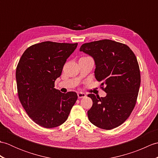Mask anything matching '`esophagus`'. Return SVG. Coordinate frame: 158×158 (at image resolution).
<instances>
[{
  "mask_svg": "<svg viewBox=\"0 0 158 158\" xmlns=\"http://www.w3.org/2000/svg\"><path fill=\"white\" fill-rule=\"evenodd\" d=\"M77 96H78V98H85L86 96L85 94V93H83V92H79L77 94Z\"/></svg>",
  "mask_w": 158,
  "mask_h": 158,
  "instance_id": "1",
  "label": "esophagus"
}]
</instances>
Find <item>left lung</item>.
<instances>
[{"label": "left lung", "mask_w": 158, "mask_h": 158, "mask_svg": "<svg viewBox=\"0 0 158 158\" xmlns=\"http://www.w3.org/2000/svg\"><path fill=\"white\" fill-rule=\"evenodd\" d=\"M80 51L94 59L95 77L106 93L100 98L88 95L93 102L89 120L104 130L118 127L132 113L139 94L140 73L135 54L126 44L109 39L84 43Z\"/></svg>", "instance_id": "8db88e82"}]
</instances>
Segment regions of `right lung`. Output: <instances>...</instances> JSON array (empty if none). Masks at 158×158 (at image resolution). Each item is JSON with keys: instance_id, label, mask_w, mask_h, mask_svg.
I'll list each match as a JSON object with an SVG mask.
<instances>
[{"instance_id": "right-lung-1", "label": "right lung", "mask_w": 158, "mask_h": 158, "mask_svg": "<svg viewBox=\"0 0 158 158\" xmlns=\"http://www.w3.org/2000/svg\"><path fill=\"white\" fill-rule=\"evenodd\" d=\"M78 43L45 41L25 50L16 68L20 102L30 118L46 128L61 125L77 100L75 92L66 94L54 88L67 58Z\"/></svg>"}]
</instances>
